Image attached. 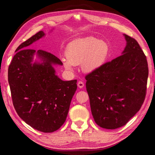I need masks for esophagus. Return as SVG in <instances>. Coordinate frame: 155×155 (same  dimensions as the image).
<instances>
[{
	"label": "esophagus",
	"instance_id": "obj_1",
	"mask_svg": "<svg viewBox=\"0 0 155 155\" xmlns=\"http://www.w3.org/2000/svg\"><path fill=\"white\" fill-rule=\"evenodd\" d=\"M78 87L79 88H83L84 87V83L83 82V81H79L78 82Z\"/></svg>",
	"mask_w": 155,
	"mask_h": 155
}]
</instances>
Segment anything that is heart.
Masks as SVG:
<instances>
[{
	"label": "heart",
	"instance_id": "heart-1",
	"mask_svg": "<svg viewBox=\"0 0 155 155\" xmlns=\"http://www.w3.org/2000/svg\"><path fill=\"white\" fill-rule=\"evenodd\" d=\"M110 48L106 41L94 37L77 39L68 46L65 51L67 59L63 60L65 69L72 70L73 65L81 64L86 73L95 72L107 62Z\"/></svg>",
	"mask_w": 155,
	"mask_h": 155
}]
</instances>
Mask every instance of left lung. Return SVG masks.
Here are the masks:
<instances>
[{
  "label": "left lung",
  "mask_w": 155,
  "mask_h": 155,
  "mask_svg": "<svg viewBox=\"0 0 155 155\" xmlns=\"http://www.w3.org/2000/svg\"><path fill=\"white\" fill-rule=\"evenodd\" d=\"M124 37L127 44L122 55L85 76L94 121L107 129L127 124L140 109L146 95V57L136 40Z\"/></svg>",
  "instance_id": "1"
}]
</instances>
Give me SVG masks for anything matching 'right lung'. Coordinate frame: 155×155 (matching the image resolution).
Instances as JSON below:
<instances>
[{
	"instance_id": "add662e5",
	"label": "right lung",
	"mask_w": 155,
	"mask_h": 155,
	"mask_svg": "<svg viewBox=\"0 0 155 155\" xmlns=\"http://www.w3.org/2000/svg\"><path fill=\"white\" fill-rule=\"evenodd\" d=\"M44 35L39 31L22 43L8 69V81L13 104L20 118L39 131L54 132L64 124L77 80L64 81L55 75L52 64L62 65L58 57L38 50L41 64H32L35 51L28 46Z\"/></svg>"
}]
</instances>
